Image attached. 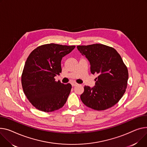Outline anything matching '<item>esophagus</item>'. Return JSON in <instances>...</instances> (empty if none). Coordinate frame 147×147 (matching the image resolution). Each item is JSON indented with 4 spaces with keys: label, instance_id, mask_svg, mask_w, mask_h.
<instances>
[{
    "label": "esophagus",
    "instance_id": "1",
    "mask_svg": "<svg viewBox=\"0 0 147 147\" xmlns=\"http://www.w3.org/2000/svg\"><path fill=\"white\" fill-rule=\"evenodd\" d=\"M71 86H72L73 87H74V86H76L77 84V83H74V82H73V83H71Z\"/></svg>",
    "mask_w": 147,
    "mask_h": 147
}]
</instances>
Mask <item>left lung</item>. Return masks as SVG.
I'll list each match as a JSON object with an SVG mask.
<instances>
[{
    "label": "left lung",
    "mask_w": 147,
    "mask_h": 147,
    "mask_svg": "<svg viewBox=\"0 0 147 147\" xmlns=\"http://www.w3.org/2000/svg\"><path fill=\"white\" fill-rule=\"evenodd\" d=\"M77 48L89 61L91 73L97 75L94 87L84 86L82 101L97 111L113 106L125 93L128 79V69L121 55L114 48L100 44Z\"/></svg>",
    "instance_id": "1"
}]
</instances>
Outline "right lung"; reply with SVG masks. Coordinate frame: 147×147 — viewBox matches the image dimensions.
<instances>
[{"mask_svg": "<svg viewBox=\"0 0 147 147\" xmlns=\"http://www.w3.org/2000/svg\"><path fill=\"white\" fill-rule=\"evenodd\" d=\"M76 47L48 44L35 48L28 56L21 82L27 99L38 110L49 112L59 109L65 103L71 85L55 81L61 73L63 57Z\"/></svg>", "mask_w": 147, "mask_h": 147, "instance_id": "right-lung-1", "label": "right lung"}]
</instances>
